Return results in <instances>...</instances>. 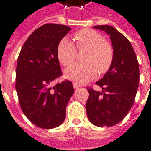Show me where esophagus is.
<instances>
[{
    "label": "esophagus",
    "mask_w": 151,
    "mask_h": 151,
    "mask_svg": "<svg viewBox=\"0 0 151 151\" xmlns=\"http://www.w3.org/2000/svg\"><path fill=\"white\" fill-rule=\"evenodd\" d=\"M72 85H73L74 89H77V88H79V87L81 86V85H80V84H78V83H76V82H73V83H72Z\"/></svg>",
    "instance_id": "1"
}]
</instances>
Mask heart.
<instances>
[{"mask_svg": "<svg viewBox=\"0 0 151 151\" xmlns=\"http://www.w3.org/2000/svg\"><path fill=\"white\" fill-rule=\"evenodd\" d=\"M79 49L88 48L84 60L87 62L76 63L65 70V77L77 83L89 81L99 73H104L113 62V50L105 42L104 37L97 31L83 29L75 34ZM58 58L64 65H71L77 56V48L69 38H62L57 49Z\"/></svg>", "mask_w": 151, "mask_h": 151, "instance_id": "1", "label": "heart"}]
</instances>
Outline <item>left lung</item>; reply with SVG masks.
Wrapping results in <instances>:
<instances>
[{"label":"left lung","instance_id":"obj_1","mask_svg":"<svg viewBox=\"0 0 151 151\" xmlns=\"http://www.w3.org/2000/svg\"><path fill=\"white\" fill-rule=\"evenodd\" d=\"M93 28L109 35L113 59L107 73L96 82L101 92L87 88L86 113L92 124L109 127L120 122L132 109L139 86L140 69L132 46L124 35L113 26Z\"/></svg>","mask_w":151,"mask_h":151}]
</instances>
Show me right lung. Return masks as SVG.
I'll return each instance as SVG.
<instances>
[{
	"instance_id": "1",
	"label": "right lung",
	"mask_w": 151,
	"mask_h": 151,
	"mask_svg": "<svg viewBox=\"0 0 151 151\" xmlns=\"http://www.w3.org/2000/svg\"><path fill=\"white\" fill-rule=\"evenodd\" d=\"M70 29L56 24L41 26L30 34L19 55L15 84L19 102L27 118L40 128L52 129L62 124L74 93L70 81L51 86L62 76L58 43Z\"/></svg>"
}]
</instances>
